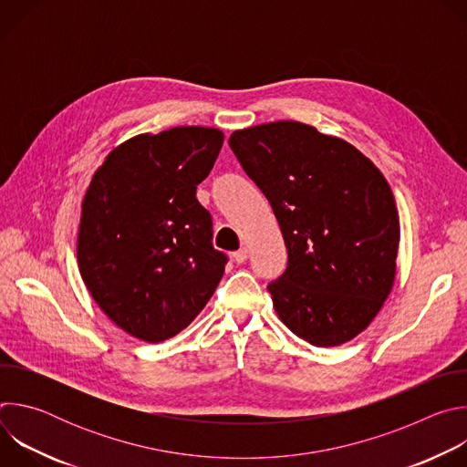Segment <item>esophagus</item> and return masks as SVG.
<instances>
[{"instance_id": "34e87169", "label": "esophagus", "mask_w": 467, "mask_h": 467, "mask_svg": "<svg viewBox=\"0 0 467 467\" xmlns=\"http://www.w3.org/2000/svg\"><path fill=\"white\" fill-rule=\"evenodd\" d=\"M247 256H249V249H247V247H242V249H238L236 253H233V258H234L238 264L245 262Z\"/></svg>"}]
</instances>
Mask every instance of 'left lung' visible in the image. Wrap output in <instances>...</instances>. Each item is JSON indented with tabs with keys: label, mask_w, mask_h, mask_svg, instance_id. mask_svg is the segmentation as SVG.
<instances>
[{
	"label": "left lung",
	"mask_w": 467,
	"mask_h": 467,
	"mask_svg": "<svg viewBox=\"0 0 467 467\" xmlns=\"http://www.w3.org/2000/svg\"><path fill=\"white\" fill-rule=\"evenodd\" d=\"M229 146L288 249L268 285L281 321L316 348L353 340L393 286L399 214L388 181L355 146L299 121L234 130Z\"/></svg>",
	"instance_id": "left-lung-1"
}]
</instances>
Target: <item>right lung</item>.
<instances>
[{
  "label": "right lung",
  "mask_w": 467,
  "mask_h": 467,
  "mask_svg": "<svg viewBox=\"0 0 467 467\" xmlns=\"http://www.w3.org/2000/svg\"><path fill=\"white\" fill-rule=\"evenodd\" d=\"M223 132L173 127L139 135L94 173L83 199L78 262L99 308L130 337L159 344L188 327L222 281L211 213L195 190Z\"/></svg>",
  "instance_id": "obj_1"
}]
</instances>
